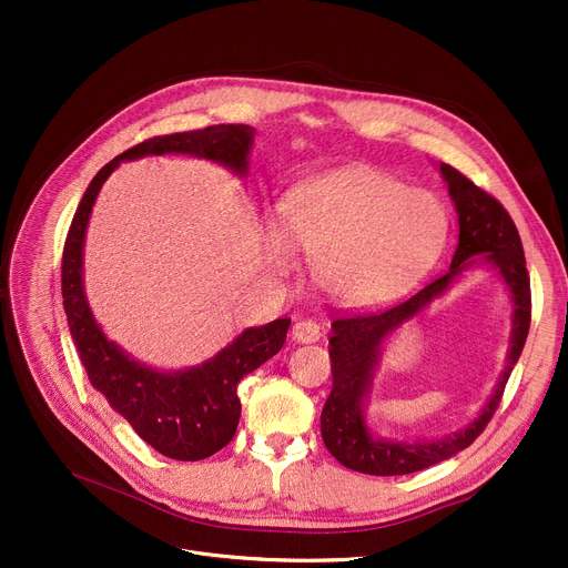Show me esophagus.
<instances>
[{"label": "esophagus", "mask_w": 568, "mask_h": 568, "mask_svg": "<svg viewBox=\"0 0 568 568\" xmlns=\"http://www.w3.org/2000/svg\"><path fill=\"white\" fill-rule=\"evenodd\" d=\"M322 336V326L315 320H296L292 326V338L296 343H317Z\"/></svg>", "instance_id": "obj_1"}]
</instances>
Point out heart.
Instances as JSON below:
<instances>
[{
	"instance_id": "obj_1",
	"label": "heart",
	"mask_w": 568,
	"mask_h": 568,
	"mask_svg": "<svg viewBox=\"0 0 568 568\" xmlns=\"http://www.w3.org/2000/svg\"><path fill=\"white\" fill-rule=\"evenodd\" d=\"M283 223L264 230L266 257L278 272L294 246L315 255V276L343 306L396 300L437 262L449 214L428 191H412L373 165H345L296 184L281 206Z\"/></svg>"
}]
</instances>
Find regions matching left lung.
I'll use <instances>...</instances> for the list:
<instances>
[{
    "mask_svg": "<svg viewBox=\"0 0 568 568\" xmlns=\"http://www.w3.org/2000/svg\"><path fill=\"white\" fill-rule=\"evenodd\" d=\"M439 174L449 189L458 214V246L452 266L409 296L407 302L377 315H352L332 324L329 356L334 386L320 416L324 446L345 467L373 476H400L428 469L454 458L484 433L499 405L504 384L529 332V276L520 234L506 209L479 186H474L456 168L439 163ZM488 267L505 285L513 311L510 349L505 371L487 405L471 423L442 438H382L367 424L372 377L381 361V349L405 323L418 318L437 298L448 293L465 273Z\"/></svg>",
    "mask_w": 568,
    "mask_h": 568,
    "instance_id": "obj_1",
    "label": "left lung"
}]
</instances>
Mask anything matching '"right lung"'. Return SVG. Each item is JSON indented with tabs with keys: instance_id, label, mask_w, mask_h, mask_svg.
I'll return each mask as SVG.
<instances>
[{
	"instance_id": "right-lung-1",
	"label": "right lung",
	"mask_w": 568,
	"mask_h": 568,
	"mask_svg": "<svg viewBox=\"0 0 568 568\" xmlns=\"http://www.w3.org/2000/svg\"><path fill=\"white\" fill-rule=\"evenodd\" d=\"M253 138L255 129L248 124H219L200 131L159 135L135 144L97 172L80 200L67 236L62 296L69 332L89 382L152 449L174 460L209 458L234 437L239 416H242L236 384L281 352L290 320L278 317L262 326H248L221 347L212 359L191 368L163 371L138 362L122 345L103 334L89 306L84 290L87 227L105 179L124 161L184 154L219 163L236 176H246Z\"/></svg>"
}]
</instances>
